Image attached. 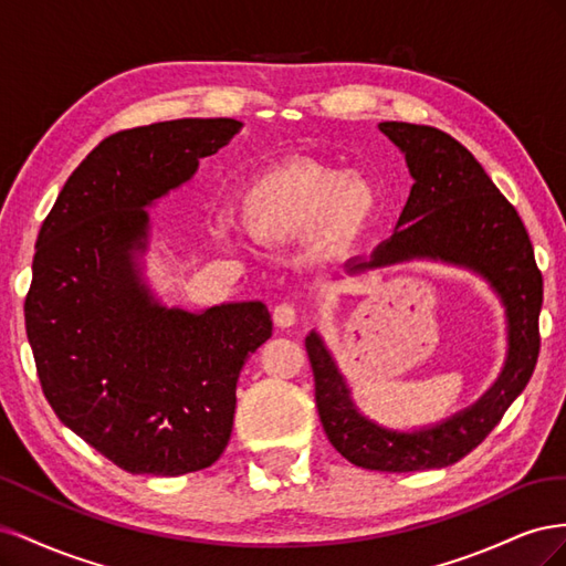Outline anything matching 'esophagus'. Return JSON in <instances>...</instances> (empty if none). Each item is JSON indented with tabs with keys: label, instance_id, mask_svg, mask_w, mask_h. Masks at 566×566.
I'll return each mask as SVG.
<instances>
[{
	"label": "esophagus",
	"instance_id": "1",
	"mask_svg": "<svg viewBox=\"0 0 566 566\" xmlns=\"http://www.w3.org/2000/svg\"><path fill=\"white\" fill-rule=\"evenodd\" d=\"M295 321H297L295 304L283 302V304L276 306V310H273V323H276L279 328H290V325H293Z\"/></svg>",
	"mask_w": 566,
	"mask_h": 566
}]
</instances>
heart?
Segmentation results:
<instances>
[{
	"label": "heart",
	"mask_w": 566,
	"mask_h": 566,
	"mask_svg": "<svg viewBox=\"0 0 566 566\" xmlns=\"http://www.w3.org/2000/svg\"><path fill=\"white\" fill-rule=\"evenodd\" d=\"M235 210L252 241L279 245L310 238L316 260L333 262L370 227L378 193L361 175L314 158H293L252 177L238 193Z\"/></svg>",
	"instance_id": "b5f03b06"
}]
</instances>
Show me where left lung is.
<instances>
[{"label": "left lung", "mask_w": 566, "mask_h": 566, "mask_svg": "<svg viewBox=\"0 0 566 566\" xmlns=\"http://www.w3.org/2000/svg\"><path fill=\"white\" fill-rule=\"evenodd\" d=\"M416 179L389 241L347 266L349 273L408 260L468 266L501 295L507 316V358L501 378L474 406L418 432H397L358 413L349 387L318 333L304 339L325 434L349 462L380 472L447 468L465 458L501 422L538 361L543 276L517 210L495 188L472 153L451 134L427 125L380 123Z\"/></svg>", "instance_id": "8db88e82"}]
</instances>
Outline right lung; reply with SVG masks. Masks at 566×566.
<instances>
[{"mask_svg": "<svg viewBox=\"0 0 566 566\" xmlns=\"http://www.w3.org/2000/svg\"><path fill=\"white\" fill-rule=\"evenodd\" d=\"M243 125L184 117L111 134L65 181L38 235L25 331L59 420L132 474L177 476L224 453L235 382L271 337L262 302L167 310L142 281L153 200Z\"/></svg>", "mask_w": 566, "mask_h": 566, "instance_id": "right-lung-1", "label": "right lung"}]
</instances>
